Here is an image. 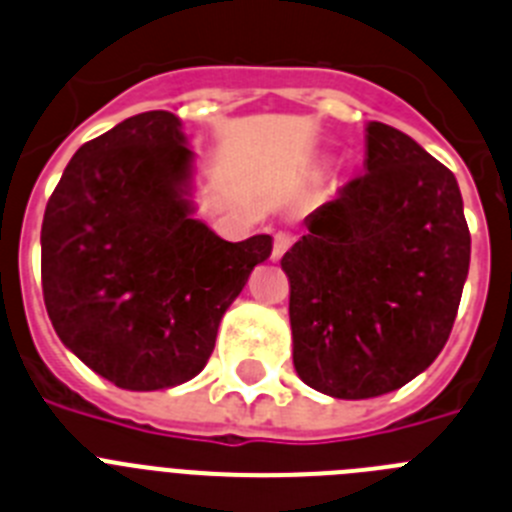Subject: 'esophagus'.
Here are the masks:
<instances>
[{
	"label": "esophagus",
	"mask_w": 512,
	"mask_h": 512,
	"mask_svg": "<svg viewBox=\"0 0 512 512\" xmlns=\"http://www.w3.org/2000/svg\"><path fill=\"white\" fill-rule=\"evenodd\" d=\"M291 244H293L291 231H278V234L273 237V260H281Z\"/></svg>",
	"instance_id": "obj_1"
}]
</instances>
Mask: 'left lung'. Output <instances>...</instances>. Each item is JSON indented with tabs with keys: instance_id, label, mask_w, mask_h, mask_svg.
Wrapping results in <instances>:
<instances>
[{
	"instance_id": "1",
	"label": "left lung",
	"mask_w": 512,
	"mask_h": 512,
	"mask_svg": "<svg viewBox=\"0 0 512 512\" xmlns=\"http://www.w3.org/2000/svg\"><path fill=\"white\" fill-rule=\"evenodd\" d=\"M366 172L283 255L293 366L337 399L399 389L438 358L469 273L456 177L407 133L366 126Z\"/></svg>"
}]
</instances>
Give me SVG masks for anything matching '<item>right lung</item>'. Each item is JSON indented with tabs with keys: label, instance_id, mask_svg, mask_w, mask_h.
I'll return each mask as SVG.
<instances>
[{
	"label": "right lung",
	"instance_id": "1",
	"mask_svg": "<svg viewBox=\"0 0 512 512\" xmlns=\"http://www.w3.org/2000/svg\"><path fill=\"white\" fill-rule=\"evenodd\" d=\"M193 151L180 118L149 110L79 146L48 198L43 301L84 366L131 391L203 371L224 311L273 250L193 219Z\"/></svg>",
	"mask_w": 512,
	"mask_h": 512
}]
</instances>
